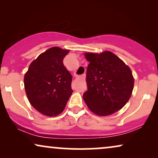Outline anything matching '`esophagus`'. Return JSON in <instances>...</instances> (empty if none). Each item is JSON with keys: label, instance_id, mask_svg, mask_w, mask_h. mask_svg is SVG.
<instances>
[{"label": "esophagus", "instance_id": "obj_1", "mask_svg": "<svg viewBox=\"0 0 158 158\" xmlns=\"http://www.w3.org/2000/svg\"><path fill=\"white\" fill-rule=\"evenodd\" d=\"M79 76H77V78H79ZM81 77H83V78H84V77H85V75H82L81 76Z\"/></svg>", "mask_w": 158, "mask_h": 158}]
</instances>
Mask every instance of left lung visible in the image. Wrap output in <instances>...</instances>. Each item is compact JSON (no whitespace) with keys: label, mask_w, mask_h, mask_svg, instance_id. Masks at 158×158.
<instances>
[{"label":"left lung","mask_w":158,"mask_h":158,"mask_svg":"<svg viewBox=\"0 0 158 158\" xmlns=\"http://www.w3.org/2000/svg\"><path fill=\"white\" fill-rule=\"evenodd\" d=\"M89 62L86 73L88 90L83 100L93 113L109 116L126 105L132 94L135 79L130 68L110 51L84 53Z\"/></svg>","instance_id":"left-lung-1"}]
</instances>
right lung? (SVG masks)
Returning a JSON list of instances; mask_svg holds the SVG:
<instances>
[{
	"instance_id": "1",
	"label": "right lung",
	"mask_w": 158,
	"mask_h": 158,
	"mask_svg": "<svg viewBox=\"0 0 158 158\" xmlns=\"http://www.w3.org/2000/svg\"><path fill=\"white\" fill-rule=\"evenodd\" d=\"M69 49L51 47L30 64L23 82L26 94L32 106L43 115L61 114L73 94L72 75L63 64Z\"/></svg>"
}]
</instances>
